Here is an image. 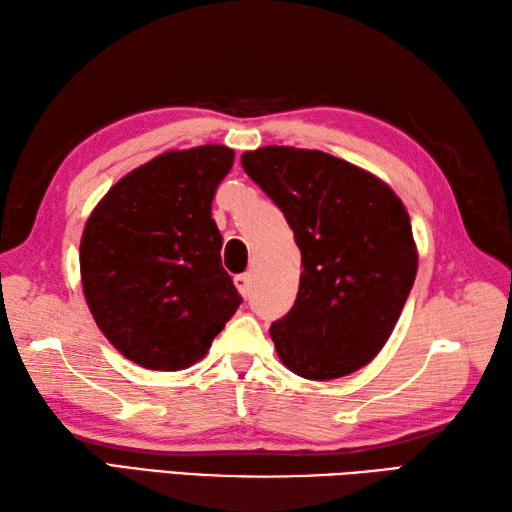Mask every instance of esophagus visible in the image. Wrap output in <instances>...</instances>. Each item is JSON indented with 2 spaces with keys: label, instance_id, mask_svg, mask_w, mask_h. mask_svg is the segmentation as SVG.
<instances>
[{
  "label": "esophagus",
  "instance_id": "1",
  "mask_svg": "<svg viewBox=\"0 0 512 512\" xmlns=\"http://www.w3.org/2000/svg\"><path fill=\"white\" fill-rule=\"evenodd\" d=\"M235 286H237V290H239V295H242L244 299L248 297V292H250V275H237L235 277Z\"/></svg>",
  "mask_w": 512,
  "mask_h": 512
}]
</instances>
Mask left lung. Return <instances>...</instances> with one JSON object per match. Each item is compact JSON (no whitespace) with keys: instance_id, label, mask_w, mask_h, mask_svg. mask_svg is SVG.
<instances>
[{"instance_id":"8db88e82","label":"left lung","mask_w":512,"mask_h":512,"mask_svg":"<svg viewBox=\"0 0 512 512\" xmlns=\"http://www.w3.org/2000/svg\"><path fill=\"white\" fill-rule=\"evenodd\" d=\"M242 167L301 250L295 306L270 325L281 363L308 380L354 374L383 350L416 279L405 204L374 173L319 149L259 147Z\"/></svg>"}]
</instances>
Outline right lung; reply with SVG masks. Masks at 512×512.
Segmentation results:
<instances>
[{
	"label": "right lung",
	"mask_w": 512,
	"mask_h": 512,
	"mask_svg": "<svg viewBox=\"0 0 512 512\" xmlns=\"http://www.w3.org/2000/svg\"><path fill=\"white\" fill-rule=\"evenodd\" d=\"M233 158L224 145L165 151L118 180L85 222V301L107 341L140 367L198 363L242 303L211 217Z\"/></svg>",
	"instance_id": "add662e5"
}]
</instances>
